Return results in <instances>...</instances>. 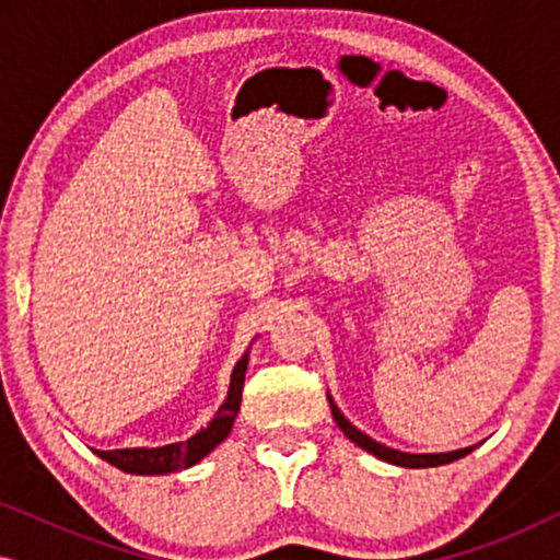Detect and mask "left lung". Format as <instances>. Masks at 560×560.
Wrapping results in <instances>:
<instances>
[{"mask_svg":"<svg viewBox=\"0 0 560 560\" xmlns=\"http://www.w3.org/2000/svg\"><path fill=\"white\" fill-rule=\"evenodd\" d=\"M328 402H331L334 420H336V425H339L341 431H343V435H347V439H349L351 443H357L359 448L370 451L372 456H377V458H382V462H387V464L408 466V469H428V466H443V464L456 462V458H464L466 454H471V451H474V446H469V448L448 451V454H405V451L387 448L385 443L370 439V435L359 431L357 425H351L349 420L343 418V412H341L339 408H336V402L331 400V397H328Z\"/></svg>","mask_w":560,"mask_h":560,"instance_id":"8db88e82","label":"left lung"}]
</instances>
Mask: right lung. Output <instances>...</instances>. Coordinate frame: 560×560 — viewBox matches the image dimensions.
I'll return each mask as SVG.
<instances>
[{
  "label": "right lung",
  "mask_w": 560,
  "mask_h": 560,
  "mask_svg": "<svg viewBox=\"0 0 560 560\" xmlns=\"http://www.w3.org/2000/svg\"><path fill=\"white\" fill-rule=\"evenodd\" d=\"M249 364V351L236 362L232 372V382H229V395L217 416L206 428H201L194 439L180 443H167L160 448H117V451H96L104 462H109L117 469L127 474H171L188 469L209 456L221 441L232 431L236 412H240L242 402V387H244V372Z\"/></svg>",
  "instance_id": "right-lung-1"
}]
</instances>
